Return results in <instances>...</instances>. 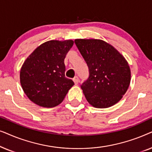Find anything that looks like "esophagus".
<instances>
[{
  "mask_svg": "<svg viewBox=\"0 0 152 152\" xmlns=\"http://www.w3.org/2000/svg\"><path fill=\"white\" fill-rule=\"evenodd\" d=\"M72 80H73V82H74L75 84V85H77L79 83V77H77V76L75 77Z\"/></svg>",
  "mask_w": 152,
  "mask_h": 152,
  "instance_id": "obj_1",
  "label": "esophagus"
}]
</instances>
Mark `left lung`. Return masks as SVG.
<instances>
[{"mask_svg":"<svg viewBox=\"0 0 152 152\" xmlns=\"http://www.w3.org/2000/svg\"><path fill=\"white\" fill-rule=\"evenodd\" d=\"M88 67V78L81 85L88 103L108 108L118 102L131 82L129 66L115 48L100 39H75Z\"/></svg>","mask_w":152,"mask_h":152,"instance_id":"8db88e82","label":"left lung"}]
</instances>
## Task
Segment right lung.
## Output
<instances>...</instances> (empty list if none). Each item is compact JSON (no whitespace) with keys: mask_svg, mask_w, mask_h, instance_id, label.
Returning <instances> with one entry per match:
<instances>
[{"mask_svg":"<svg viewBox=\"0 0 152 152\" xmlns=\"http://www.w3.org/2000/svg\"><path fill=\"white\" fill-rule=\"evenodd\" d=\"M74 41L51 40L33 51L23 64L20 82L24 93L32 102L52 108L63 102L72 80L66 77L64 64Z\"/></svg>","mask_w":152,"mask_h":152,"instance_id":"1","label":"right lung"}]
</instances>
